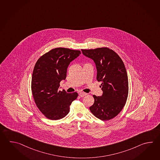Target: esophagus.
<instances>
[{
	"label": "esophagus",
	"instance_id": "obj_1",
	"mask_svg": "<svg viewBox=\"0 0 160 160\" xmlns=\"http://www.w3.org/2000/svg\"><path fill=\"white\" fill-rule=\"evenodd\" d=\"M87 95V93H86L85 92H80L79 93V96H80V97H82V98L84 97V96Z\"/></svg>",
	"mask_w": 160,
	"mask_h": 160
}]
</instances>
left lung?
Instances as JSON below:
<instances>
[{
	"instance_id": "obj_1",
	"label": "left lung",
	"mask_w": 160,
	"mask_h": 160,
	"mask_svg": "<svg viewBox=\"0 0 160 160\" xmlns=\"http://www.w3.org/2000/svg\"><path fill=\"white\" fill-rule=\"evenodd\" d=\"M84 55L92 59L97 69V80L101 82V96L93 95L92 113L101 120H111L118 115L126 103L128 78L124 62L114 51L107 47L82 49Z\"/></svg>"
}]
</instances>
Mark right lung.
<instances>
[{
	"label": "right lung",
	"instance_id": "1",
	"mask_svg": "<svg viewBox=\"0 0 160 160\" xmlns=\"http://www.w3.org/2000/svg\"><path fill=\"white\" fill-rule=\"evenodd\" d=\"M81 54L80 51L56 48L38 60L33 71L31 90L38 108L52 120L64 118L69 106L78 96L77 92L59 91L60 82L65 80L70 62Z\"/></svg>",
	"mask_w": 160,
	"mask_h": 160
}]
</instances>
